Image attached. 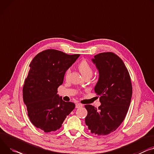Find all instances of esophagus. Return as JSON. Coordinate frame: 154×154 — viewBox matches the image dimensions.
<instances>
[{
    "label": "esophagus",
    "mask_w": 154,
    "mask_h": 154,
    "mask_svg": "<svg viewBox=\"0 0 154 154\" xmlns=\"http://www.w3.org/2000/svg\"><path fill=\"white\" fill-rule=\"evenodd\" d=\"M82 106H83V105L82 104H80V103H76V104H75V107L76 108H79V107H82Z\"/></svg>",
    "instance_id": "esophagus-1"
}]
</instances>
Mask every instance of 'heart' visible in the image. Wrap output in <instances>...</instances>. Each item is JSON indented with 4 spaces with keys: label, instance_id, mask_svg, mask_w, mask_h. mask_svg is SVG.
<instances>
[{
    "label": "heart",
    "instance_id": "b5f03b06",
    "mask_svg": "<svg viewBox=\"0 0 154 154\" xmlns=\"http://www.w3.org/2000/svg\"><path fill=\"white\" fill-rule=\"evenodd\" d=\"M78 67H79L80 72H81V74H82V75L83 77H85L87 75H92V73H93L92 69L87 61H86L85 60L81 61L79 63ZM70 72H71V70L70 69L67 70V71L66 72V76H67L69 74Z\"/></svg>",
    "mask_w": 154,
    "mask_h": 154
}]
</instances>
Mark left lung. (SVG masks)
<instances>
[{
  "mask_svg": "<svg viewBox=\"0 0 154 154\" xmlns=\"http://www.w3.org/2000/svg\"><path fill=\"white\" fill-rule=\"evenodd\" d=\"M99 72L94 91L101 103L98 108L85 105V123L91 133L107 135L116 130L125 118L132 96L129 72L123 61L112 52L97 54L91 59Z\"/></svg>",
  "mask_w": 154,
  "mask_h": 154,
  "instance_id": "left-lung-1",
  "label": "left lung"
}]
</instances>
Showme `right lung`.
Here are the masks:
<instances>
[{
	"label": "right lung",
	"instance_id": "right-lung-1",
	"mask_svg": "<svg viewBox=\"0 0 154 154\" xmlns=\"http://www.w3.org/2000/svg\"><path fill=\"white\" fill-rule=\"evenodd\" d=\"M80 54H67L49 49L37 54L23 89V101L31 123L45 133L60 129L75 104L65 102L57 94L67 70Z\"/></svg>",
	"mask_w": 154,
	"mask_h": 154
}]
</instances>
